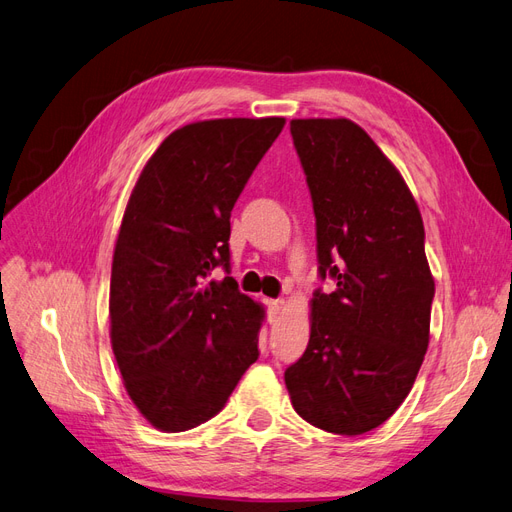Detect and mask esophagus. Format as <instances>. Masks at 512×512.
Wrapping results in <instances>:
<instances>
[{
	"mask_svg": "<svg viewBox=\"0 0 512 512\" xmlns=\"http://www.w3.org/2000/svg\"><path fill=\"white\" fill-rule=\"evenodd\" d=\"M283 308H285L283 300H270L268 302V317H270V321H276L280 317V312H283Z\"/></svg>",
	"mask_w": 512,
	"mask_h": 512,
	"instance_id": "obj_1",
	"label": "esophagus"
}]
</instances>
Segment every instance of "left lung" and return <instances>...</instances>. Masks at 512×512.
Instances as JSON below:
<instances>
[{"mask_svg":"<svg viewBox=\"0 0 512 512\" xmlns=\"http://www.w3.org/2000/svg\"><path fill=\"white\" fill-rule=\"evenodd\" d=\"M317 219L319 276L310 340L285 370L295 412L357 436L385 423L412 389L430 344L434 278L419 206L398 168L349 119H293Z\"/></svg>","mask_w":512,"mask_h":512,"instance_id":"1","label":"left lung"}]
</instances>
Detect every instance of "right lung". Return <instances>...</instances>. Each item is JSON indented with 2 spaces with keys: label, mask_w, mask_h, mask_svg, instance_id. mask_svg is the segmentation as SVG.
Returning a JSON list of instances; mask_svg holds the SVG:
<instances>
[{
  "label": "right lung",
  "mask_w": 512,
  "mask_h": 512,
  "mask_svg": "<svg viewBox=\"0 0 512 512\" xmlns=\"http://www.w3.org/2000/svg\"><path fill=\"white\" fill-rule=\"evenodd\" d=\"M283 117L212 119L159 144L129 195L110 276V342L131 402L161 432L225 406L259 357L263 306L229 272V217Z\"/></svg>",
  "instance_id": "right-lung-1"
}]
</instances>
